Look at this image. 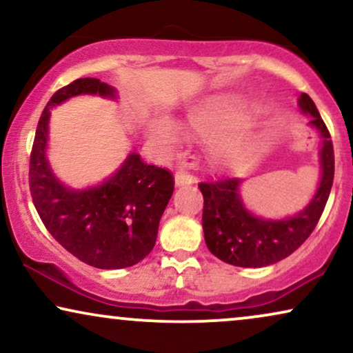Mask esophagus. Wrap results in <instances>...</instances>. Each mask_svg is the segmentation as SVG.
Returning <instances> with one entry per match:
<instances>
[{"instance_id":"esophagus-1","label":"esophagus","mask_w":353,"mask_h":353,"mask_svg":"<svg viewBox=\"0 0 353 353\" xmlns=\"http://www.w3.org/2000/svg\"><path fill=\"white\" fill-rule=\"evenodd\" d=\"M194 181V178L190 175V173L186 172H176L175 173V186L180 188V186H190L191 183Z\"/></svg>"}]
</instances>
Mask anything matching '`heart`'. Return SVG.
<instances>
[{
    "mask_svg": "<svg viewBox=\"0 0 353 353\" xmlns=\"http://www.w3.org/2000/svg\"><path fill=\"white\" fill-rule=\"evenodd\" d=\"M240 115L233 100L227 97H214L188 112L180 126L167 117H152L148 120L145 131L149 139L163 154H175L181 148L186 136L210 137L221 134L232 126ZM253 154V144L243 134L216 137L210 144V157L221 167H236L248 160Z\"/></svg>",
    "mask_w": 353,
    "mask_h": 353,
    "instance_id": "b5f03b06",
    "label": "heart"
}]
</instances>
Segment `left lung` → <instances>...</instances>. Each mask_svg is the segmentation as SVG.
Instances as JSON below:
<instances>
[{"label":"left lung","instance_id":"left-lung-1","mask_svg":"<svg viewBox=\"0 0 353 353\" xmlns=\"http://www.w3.org/2000/svg\"><path fill=\"white\" fill-rule=\"evenodd\" d=\"M299 108L310 117L308 125L321 137L319 181L313 198L299 212L281 219L261 217L241 198L243 180L201 183L204 196L203 230L210 253L223 263L238 268H264L290 256L311 235L327 203L334 180L332 141L316 105L301 94Z\"/></svg>","mask_w":353,"mask_h":353}]
</instances>
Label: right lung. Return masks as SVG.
Wrapping results in <instances>:
<instances>
[{"mask_svg":"<svg viewBox=\"0 0 353 353\" xmlns=\"http://www.w3.org/2000/svg\"><path fill=\"white\" fill-rule=\"evenodd\" d=\"M77 95L117 100L118 92L95 77H82L50 99L37 126L30 155V193L54 240L82 263L99 269L134 266L152 251L159 222L173 194L172 173L130 152L112 175L94 186L71 188L48 160L52 110Z\"/></svg>","mask_w":353,"mask_h":353,"instance_id":"1","label":"right lung"}]
</instances>
